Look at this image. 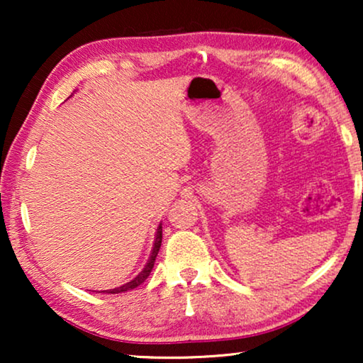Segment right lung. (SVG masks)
Returning a JSON list of instances; mask_svg holds the SVG:
<instances>
[{
    "label": "right lung",
    "instance_id": "add662e5",
    "mask_svg": "<svg viewBox=\"0 0 363 363\" xmlns=\"http://www.w3.org/2000/svg\"><path fill=\"white\" fill-rule=\"evenodd\" d=\"M160 246H162V225L157 228V236H155V242H153V250L150 252V257H148L147 264L143 269L138 272V274L133 277V279L130 282H127V284H123L121 287H116V289H111V291H106L107 294H118V292H127V291H132L135 289V287H138L142 284L143 281L147 279L148 276H150V272L153 269V264H155V257L158 255V251H160Z\"/></svg>",
    "mask_w": 363,
    "mask_h": 363
}]
</instances>
